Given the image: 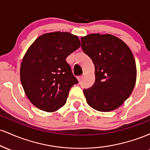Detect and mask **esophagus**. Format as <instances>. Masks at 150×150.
<instances>
[{"mask_svg": "<svg viewBox=\"0 0 150 150\" xmlns=\"http://www.w3.org/2000/svg\"><path fill=\"white\" fill-rule=\"evenodd\" d=\"M82 78H83V75H80V76H79L78 77H77V79H78L79 82H80V81L82 80Z\"/></svg>", "mask_w": 150, "mask_h": 150, "instance_id": "esophagus-1", "label": "esophagus"}]
</instances>
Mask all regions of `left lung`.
<instances>
[{"mask_svg": "<svg viewBox=\"0 0 150 150\" xmlns=\"http://www.w3.org/2000/svg\"><path fill=\"white\" fill-rule=\"evenodd\" d=\"M82 49L95 68V82L83 92L89 106L99 111L116 109L130 97L136 82L135 58L126 44L111 34L81 38Z\"/></svg>", "mask_w": 150, "mask_h": 150, "instance_id": "left-lung-1", "label": "left lung"}]
</instances>
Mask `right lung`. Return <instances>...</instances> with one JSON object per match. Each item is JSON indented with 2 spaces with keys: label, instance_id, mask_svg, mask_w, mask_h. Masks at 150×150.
Returning <instances> with one entry per match:
<instances>
[{
  "label": "right lung",
  "instance_id": "add662e5",
  "mask_svg": "<svg viewBox=\"0 0 150 150\" xmlns=\"http://www.w3.org/2000/svg\"><path fill=\"white\" fill-rule=\"evenodd\" d=\"M80 45L77 36L56 32L42 34L29 48L21 63L20 80L36 107L53 112L64 106L70 88L78 83L66 58Z\"/></svg>",
  "mask_w": 150,
  "mask_h": 150
}]
</instances>
